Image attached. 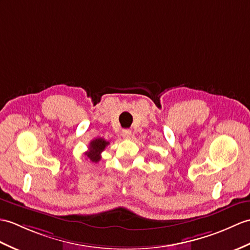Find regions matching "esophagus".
Segmentation results:
<instances>
[{
    "mask_svg": "<svg viewBox=\"0 0 250 250\" xmlns=\"http://www.w3.org/2000/svg\"><path fill=\"white\" fill-rule=\"evenodd\" d=\"M121 135H123V137L125 138V139H130L131 136H132V132H131V130L125 129V130H123V132H121Z\"/></svg>",
    "mask_w": 250,
    "mask_h": 250,
    "instance_id": "34e87169",
    "label": "esophagus"
}]
</instances>
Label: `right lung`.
<instances>
[{"mask_svg":"<svg viewBox=\"0 0 250 250\" xmlns=\"http://www.w3.org/2000/svg\"><path fill=\"white\" fill-rule=\"evenodd\" d=\"M108 144L109 143L106 142L105 139H103V138L92 139V141L89 143L88 151L85 152V155L91 162H94V163H98V162L101 160L102 151L106 148Z\"/></svg>","mask_w":250,"mask_h":250,"instance_id":"add662e5","label":"right lung"}]
</instances>
